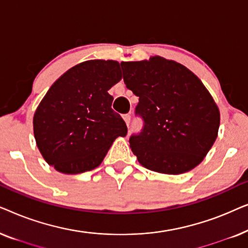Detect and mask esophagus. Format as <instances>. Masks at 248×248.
I'll return each mask as SVG.
<instances>
[{
    "label": "esophagus",
    "instance_id": "esophagus-1",
    "mask_svg": "<svg viewBox=\"0 0 248 248\" xmlns=\"http://www.w3.org/2000/svg\"><path fill=\"white\" fill-rule=\"evenodd\" d=\"M123 118H124L125 123H126L127 126H130V123H131V115H130V114H126V115H124Z\"/></svg>",
    "mask_w": 248,
    "mask_h": 248
}]
</instances>
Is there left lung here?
Listing matches in <instances>:
<instances>
[{
    "instance_id": "left-lung-1",
    "label": "left lung",
    "mask_w": 248,
    "mask_h": 248,
    "mask_svg": "<svg viewBox=\"0 0 248 248\" xmlns=\"http://www.w3.org/2000/svg\"><path fill=\"white\" fill-rule=\"evenodd\" d=\"M121 65L126 88L139 97L135 114L144 122L130 138L139 162L169 175L196 167L220 125L219 108L204 84L187 67L161 56Z\"/></svg>"
}]
</instances>
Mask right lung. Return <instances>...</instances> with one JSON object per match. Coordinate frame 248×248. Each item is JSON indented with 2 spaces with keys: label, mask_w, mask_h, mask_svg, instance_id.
Here are the masks:
<instances>
[{
  "label": "right lung",
  "mask_w": 248,
  "mask_h": 248,
  "mask_svg": "<svg viewBox=\"0 0 248 248\" xmlns=\"http://www.w3.org/2000/svg\"><path fill=\"white\" fill-rule=\"evenodd\" d=\"M121 79L116 61L91 60L53 83L33 115L36 143L47 164L63 174L93 170L115 139L127 134L108 93Z\"/></svg>",
  "instance_id": "1"
}]
</instances>
